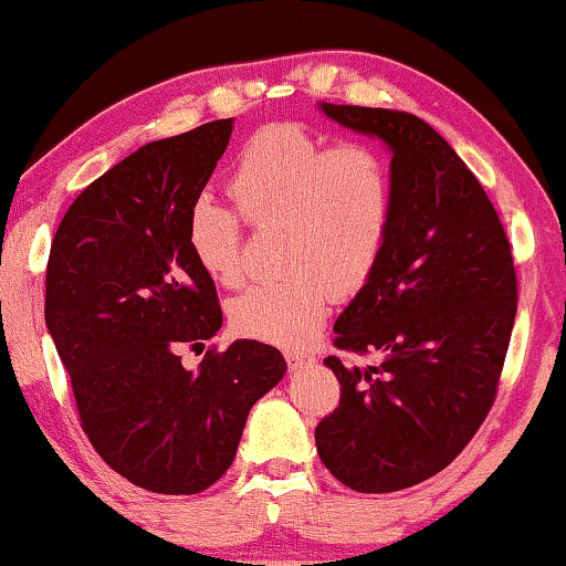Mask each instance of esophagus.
Returning a JSON list of instances; mask_svg holds the SVG:
<instances>
[{
  "label": "esophagus",
  "mask_w": 566,
  "mask_h": 566,
  "mask_svg": "<svg viewBox=\"0 0 566 566\" xmlns=\"http://www.w3.org/2000/svg\"><path fill=\"white\" fill-rule=\"evenodd\" d=\"M316 359L314 352L308 349H298V347H289L285 349V363L289 367H303V365H311Z\"/></svg>",
  "instance_id": "34e87169"
}]
</instances>
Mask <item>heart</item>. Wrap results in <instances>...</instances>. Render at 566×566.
Returning a JSON list of instances; mask_svg holds the SVG:
<instances>
[{
  "instance_id": "heart-1",
  "label": "heart",
  "mask_w": 566,
  "mask_h": 566,
  "mask_svg": "<svg viewBox=\"0 0 566 566\" xmlns=\"http://www.w3.org/2000/svg\"><path fill=\"white\" fill-rule=\"evenodd\" d=\"M229 188L250 224H283V268L291 270L229 303L232 326L252 339L303 342L324 322L332 285L355 291L378 263L396 207L390 163L373 145L332 147L308 127L277 122L244 143ZM186 237L211 281H242V222L232 209L199 196Z\"/></svg>"
}]
</instances>
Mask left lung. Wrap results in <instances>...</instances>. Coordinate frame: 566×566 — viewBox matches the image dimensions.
I'll list each match as a JSON object with an SVG mask.
<instances>
[{
    "mask_svg": "<svg viewBox=\"0 0 566 566\" xmlns=\"http://www.w3.org/2000/svg\"><path fill=\"white\" fill-rule=\"evenodd\" d=\"M390 147L392 224L324 359L339 406L316 452L357 493H396L444 470L495 403L518 283L497 211L464 160L408 112L322 104ZM357 356H375L357 366Z\"/></svg>",
    "mask_w": 566,
    "mask_h": 566,
    "instance_id": "8db88e82",
    "label": "left lung"
}]
</instances>
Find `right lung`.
I'll return each mask as SVG.
<instances>
[{"instance_id":"right-lung-1","label":"right lung","mask_w":566,"mask_h":566,"mask_svg":"<svg viewBox=\"0 0 566 566\" xmlns=\"http://www.w3.org/2000/svg\"><path fill=\"white\" fill-rule=\"evenodd\" d=\"M234 119L143 145L86 186L53 237L45 324L81 429L133 485L193 495L234 462L250 408L281 382L270 344L237 339L186 370L181 344L222 329L214 281L188 248V209Z\"/></svg>"}]
</instances>
